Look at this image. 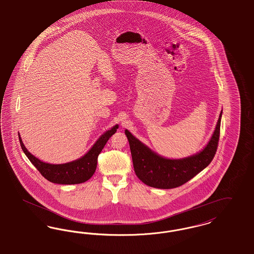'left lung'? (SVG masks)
<instances>
[{"instance_id":"1","label":"left lung","mask_w":254,"mask_h":254,"mask_svg":"<svg viewBox=\"0 0 254 254\" xmlns=\"http://www.w3.org/2000/svg\"><path fill=\"white\" fill-rule=\"evenodd\" d=\"M221 111L215 129L206 146L194 155L183 158H167L156 154L130 131L125 134L130 144L133 170L144 184L157 189H174L185 184L210 164L216 153L220 133Z\"/></svg>"}]
</instances>
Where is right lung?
Listing matches in <instances>:
<instances>
[{"instance_id": "add662e5", "label": "right lung", "mask_w": 254, "mask_h": 254, "mask_svg": "<svg viewBox=\"0 0 254 254\" xmlns=\"http://www.w3.org/2000/svg\"><path fill=\"white\" fill-rule=\"evenodd\" d=\"M118 128L119 125L116 124L110 130L103 132L85 155L76 160L63 164H51L40 160L25 148L20 133L19 139L23 153L44 178L56 184L72 185L83 183L92 177L97 169L98 156L108 139L117 132Z\"/></svg>"}]
</instances>
